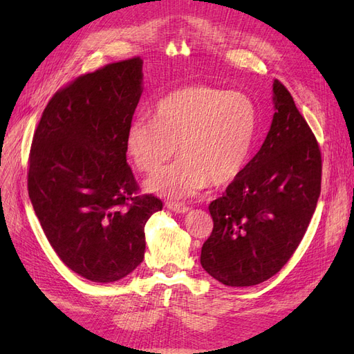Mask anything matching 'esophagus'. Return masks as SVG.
<instances>
[{"label":"esophagus","mask_w":354,"mask_h":354,"mask_svg":"<svg viewBox=\"0 0 354 354\" xmlns=\"http://www.w3.org/2000/svg\"><path fill=\"white\" fill-rule=\"evenodd\" d=\"M166 207L174 212H178V214H185V212L189 211V207L183 205V203H180V202H167Z\"/></svg>","instance_id":"obj_1"}]
</instances>
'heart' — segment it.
<instances>
[{"mask_svg": "<svg viewBox=\"0 0 354 354\" xmlns=\"http://www.w3.org/2000/svg\"><path fill=\"white\" fill-rule=\"evenodd\" d=\"M258 127V109L241 91L191 84L163 96L153 119L136 118L126 130V151L139 171L155 174L178 145L180 158L146 182L169 198L194 196L209 183L235 180L248 163Z\"/></svg>", "mask_w": 354, "mask_h": 354, "instance_id": "1", "label": "heart"}]
</instances>
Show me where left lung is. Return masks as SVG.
<instances>
[{
    "instance_id": "1",
    "label": "left lung",
    "mask_w": 354,
    "mask_h": 354,
    "mask_svg": "<svg viewBox=\"0 0 354 354\" xmlns=\"http://www.w3.org/2000/svg\"><path fill=\"white\" fill-rule=\"evenodd\" d=\"M258 153L209 203L214 228L201 266L219 283L250 287L280 271L301 243L322 191V151L286 86Z\"/></svg>"
}]
</instances>
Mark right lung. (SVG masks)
I'll list each match as a JSON object with an SVG mask.
<instances>
[{"label": "right lung", "mask_w": 354, "mask_h": 354, "mask_svg": "<svg viewBox=\"0 0 354 354\" xmlns=\"http://www.w3.org/2000/svg\"><path fill=\"white\" fill-rule=\"evenodd\" d=\"M140 57L110 63L54 93L28 158V196L50 245L74 272L113 283L145 257V225L162 209L139 195L126 130L142 95Z\"/></svg>", "instance_id": "1"}]
</instances>
